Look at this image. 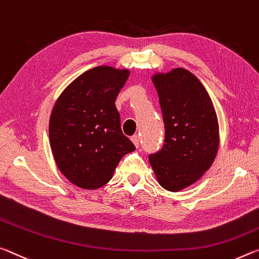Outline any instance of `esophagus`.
Returning <instances> with one entry per match:
<instances>
[{
  "label": "esophagus",
  "mask_w": 259,
  "mask_h": 259,
  "mask_svg": "<svg viewBox=\"0 0 259 259\" xmlns=\"http://www.w3.org/2000/svg\"><path fill=\"white\" fill-rule=\"evenodd\" d=\"M131 140H132V142L134 143L135 147L138 148L140 146V137H139V135H133V137L131 138Z\"/></svg>",
  "instance_id": "obj_1"
}]
</instances>
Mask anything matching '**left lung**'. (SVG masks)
Segmentation results:
<instances>
[{
	"instance_id": "obj_1",
	"label": "left lung",
	"mask_w": 259,
	"mask_h": 259,
	"mask_svg": "<svg viewBox=\"0 0 259 259\" xmlns=\"http://www.w3.org/2000/svg\"><path fill=\"white\" fill-rule=\"evenodd\" d=\"M163 113L162 149L149 155L159 185L179 192L210 168L219 147V126L209 94L193 73L178 67L152 77Z\"/></svg>"
}]
</instances>
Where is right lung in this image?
I'll return each mask as SVG.
<instances>
[{
  "mask_svg": "<svg viewBox=\"0 0 259 259\" xmlns=\"http://www.w3.org/2000/svg\"><path fill=\"white\" fill-rule=\"evenodd\" d=\"M128 75V70L94 67L73 80L54 105L50 148L59 171L80 188L104 186L122 156L135 150L114 105Z\"/></svg>",
  "mask_w": 259,
  "mask_h": 259,
  "instance_id": "add662e5",
  "label": "right lung"
}]
</instances>
